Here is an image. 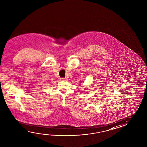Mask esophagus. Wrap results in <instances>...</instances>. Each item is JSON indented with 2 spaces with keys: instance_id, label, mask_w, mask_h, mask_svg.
Returning a JSON list of instances; mask_svg holds the SVG:
<instances>
[{
  "instance_id": "esophagus-1",
  "label": "esophagus",
  "mask_w": 147,
  "mask_h": 147,
  "mask_svg": "<svg viewBox=\"0 0 147 147\" xmlns=\"http://www.w3.org/2000/svg\"><path fill=\"white\" fill-rule=\"evenodd\" d=\"M60 79L63 81H66L67 80V78H61Z\"/></svg>"
}]
</instances>
